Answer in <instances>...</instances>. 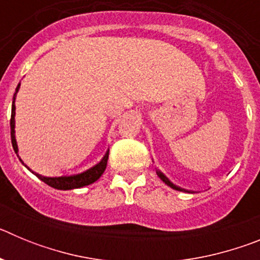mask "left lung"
Here are the masks:
<instances>
[{
  "instance_id": "left-lung-1",
  "label": "left lung",
  "mask_w": 260,
  "mask_h": 260,
  "mask_svg": "<svg viewBox=\"0 0 260 260\" xmlns=\"http://www.w3.org/2000/svg\"><path fill=\"white\" fill-rule=\"evenodd\" d=\"M156 173H157V176H158V177H160V178H161V180H162V181H164V182H165V183H167V185H168V186H171L172 189H174V190H180V191H186V190L181 189V187H178V186L173 185V183H172V182H171V181L168 180L167 177H165V176H164V174H162V173H161V172H158V171H156Z\"/></svg>"
}]
</instances>
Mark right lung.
<instances>
[{
    "instance_id": "add662e5",
    "label": "right lung",
    "mask_w": 260,
    "mask_h": 260,
    "mask_svg": "<svg viewBox=\"0 0 260 260\" xmlns=\"http://www.w3.org/2000/svg\"><path fill=\"white\" fill-rule=\"evenodd\" d=\"M19 88V84L17 87V91ZM14 100H15V93H14L13 98V107H11V118H10V130H11V144H13V148L15 151V153H18V146L17 142H15V137H14V116H15V105H14ZM108 155L109 152L105 153V156L103 157V160L99 162L98 165H95L93 168L88 169V171L83 172L80 174H73V176H61V177H44L40 176V174H36V176L40 178L43 182H45L47 185L52 186L54 189L58 190H71V189H78V187H82V186H87L93 183L95 181H98L102 174L104 173L105 168H107L108 162ZM22 161V160H20Z\"/></svg>"
}]
</instances>
